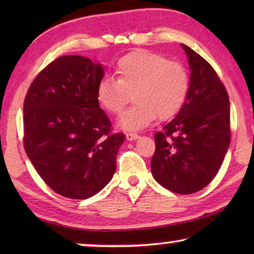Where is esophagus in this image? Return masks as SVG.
Segmentation results:
<instances>
[{
	"instance_id": "34e87169",
	"label": "esophagus",
	"mask_w": 254,
	"mask_h": 254,
	"mask_svg": "<svg viewBox=\"0 0 254 254\" xmlns=\"http://www.w3.org/2000/svg\"><path fill=\"white\" fill-rule=\"evenodd\" d=\"M140 137V135L136 134V133H131V131H129V133L126 134V138L127 140L129 141H133V140H136V138Z\"/></svg>"
}]
</instances>
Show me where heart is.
Listing matches in <instances>:
<instances>
[{
    "label": "heart",
    "mask_w": 254,
    "mask_h": 254,
    "mask_svg": "<svg viewBox=\"0 0 254 254\" xmlns=\"http://www.w3.org/2000/svg\"><path fill=\"white\" fill-rule=\"evenodd\" d=\"M116 75L117 79H99L96 98L107 112L120 114L131 93L134 104L119 121L124 129H141L157 117L172 118L182 109L190 88L189 72L182 64L144 50L120 58Z\"/></svg>",
    "instance_id": "obj_1"
}]
</instances>
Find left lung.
Segmentation results:
<instances>
[{
	"mask_svg": "<svg viewBox=\"0 0 254 254\" xmlns=\"http://www.w3.org/2000/svg\"><path fill=\"white\" fill-rule=\"evenodd\" d=\"M190 68V88L177 117L155 134L151 173L163 187L192 194L217 175L231 141L230 102L214 68L182 45Z\"/></svg>",
	"mask_w": 254,
	"mask_h": 254,
	"instance_id": "1",
	"label": "left lung"
}]
</instances>
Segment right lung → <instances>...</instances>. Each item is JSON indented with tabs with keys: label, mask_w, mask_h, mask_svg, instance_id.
Wrapping results in <instances>:
<instances>
[{
	"label": "right lung",
	"mask_w": 254,
	"mask_h": 254,
	"mask_svg": "<svg viewBox=\"0 0 254 254\" xmlns=\"http://www.w3.org/2000/svg\"><path fill=\"white\" fill-rule=\"evenodd\" d=\"M103 67L64 55L36 76L24 99V149L41 179L69 199H88L116 172L124 133L99 107Z\"/></svg>",
	"instance_id": "add662e5"
}]
</instances>
